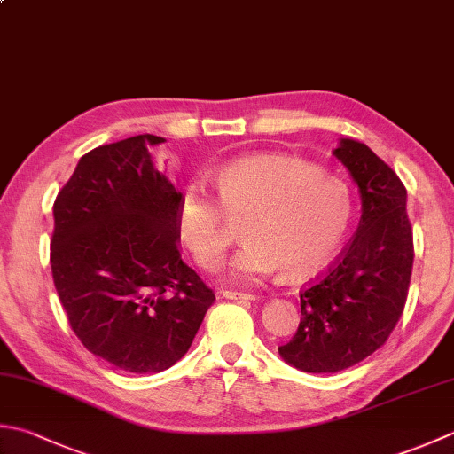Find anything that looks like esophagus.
I'll return each mask as SVG.
<instances>
[{
  "label": "esophagus",
  "mask_w": 454,
  "mask_h": 454,
  "mask_svg": "<svg viewBox=\"0 0 454 454\" xmlns=\"http://www.w3.org/2000/svg\"><path fill=\"white\" fill-rule=\"evenodd\" d=\"M222 295H224L226 299H236V301H252L255 299V295H252V293H244V291H222Z\"/></svg>",
  "instance_id": "34e87169"
}]
</instances>
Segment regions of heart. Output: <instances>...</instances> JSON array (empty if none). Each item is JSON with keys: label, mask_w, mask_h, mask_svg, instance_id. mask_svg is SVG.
<instances>
[{"label": "heart", "mask_w": 454, "mask_h": 454, "mask_svg": "<svg viewBox=\"0 0 454 454\" xmlns=\"http://www.w3.org/2000/svg\"><path fill=\"white\" fill-rule=\"evenodd\" d=\"M217 202L202 184L186 186L176 204V232L202 270L218 271L232 244L228 220H244L247 242L232 260L236 281L273 271L297 278L340 246L352 218L344 181L287 155L232 159L215 171Z\"/></svg>", "instance_id": "obj_1"}]
</instances>
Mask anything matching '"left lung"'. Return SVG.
Returning <instances> with one entry per match:
<instances>
[{
	"label": "left lung",
	"instance_id": "obj_1",
	"mask_svg": "<svg viewBox=\"0 0 454 454\" xmlns=\"http://www.w3.org/2000/svg\"><path fill=\"white\" fill-rule=\"evenodd\" d=\"M334 155L362 194L350 244L299 291L301 323L279 346L283 360L310 374L354 366L386 344L402 318L413 270V230L402 179L368 145L342 139Z\"/></svg>",
	"mask_w": 454,
	"mask_h": 454
}]
</instances>
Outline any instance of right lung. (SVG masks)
<instances>
[{"instance_id": "right-lung-1", "label": "right lung", "mask_w": 454, "mask_h": 454, "mask_svg": "<svg viewBox=\"0 0 454 454\" xmlns=\"http://www.w3.org/2000/svg\"><path fill=\"white\" fill-rule=\"evenodd\" d=\"M161 144L144 133L88 151L52 207L51 270L68 325L133 374L179 362L216 299L181 260V192L151 163Z\"/></svg>"}]
</instances>
